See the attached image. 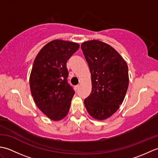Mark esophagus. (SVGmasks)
<instances>
[{"instance_id":"1","label":"esophagus","mask_w":158,"mask_h":158,"mask_svg":"<svg viewBox=\"0 0 158 158\" xmlns=\"http://www.w3.org/2000/svg\"><path fill=\"white\" fill-rule=\"evenodd\" d=\"M79 85H77L75 86V90L79 89Z\"/></svg>"}]
</instances>
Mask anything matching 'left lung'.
I'll return each instance as SVG.
<instances>
[{
    "label": "left lung",
    "instance_id": "1",
    "mask_svg": "<svg viewBox=\"0 0 158 158\" xmlns=\"http://www.w3.org/2000/svg\"><path fill=\"white\" fill-rule=\"evenodd\" d=\"M81 47L92 86L84 105L94 119H106L119 109L125 98L129 84L127 65L113 47L98 40L83 42Z\"/></svg>",
    "mask_w": 158,
    "mask_h": 158
}]
</instances>
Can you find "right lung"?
I'll list each match as a JSON object with an SVG mask.
<instances>
[{"mask_svg": "<svg viewBox=\"0 0 158 158\" xmlns=\"http://www.w3.org/2000/svg\"><path fill=\"white\" fill-rule=\"evenodd\" d=\"M79 44L56 39L49 42L36 56L30 75V88L38 108L53 121L68 114L75 91L67 81L66 62Z\"/></svg>", "mask_w": 158, "mask_h": 158, "instance_id": "1", "label": "right lung"}]
</instances>
